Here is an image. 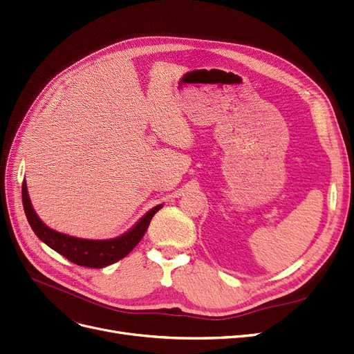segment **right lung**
<instances>
[{
	"instance_id": "add662e5",
	"label": "right lung",
	"mask_w": 354,
	"mask_h": 354,
	"mask_svg": "<svg viewBox=\"0 0 354 354\" xmlns=\"http://www.w3.org/2000/svg\"><path fill=\"white\" fill-rule=\"evenodd\" d=\"M21 196H23V207L26 217L28 220L30 227L33 228L36 236L49 245L50 249L60 253L72 263L92 268V269H100L104 266H109L115 263L117 260L126 257L139 241L143 239L146 230L150 224V220L153 215H155L163 205H156L151 208L149 212H146L140 221L137 223L130 232L122 234L115 239L110 240H86V239H78L72 237L68 234H62L55 230L49 228L46 225L35 212L32 203H30V198L27 194V185L26 180L23 182L21 188Z\"/></svg>"
}]
</instances>
